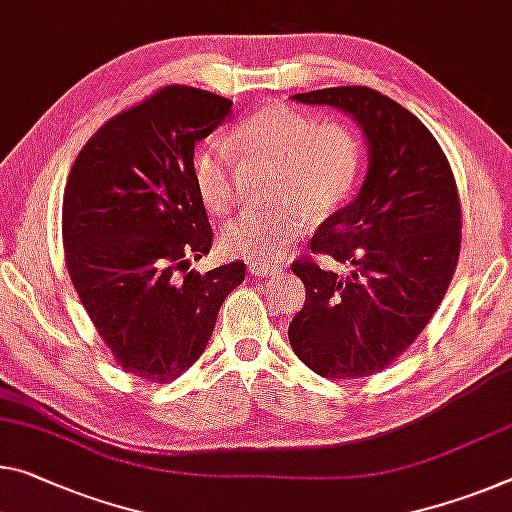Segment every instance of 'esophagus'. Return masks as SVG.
I'll use <instances>...</instances> for the list:
<instances>
[{"mask_svg": "<svg viewBox=\"0 0 512 512\" xmlns=\"http://www.w3.org/2000/svg\"><path fill=\"white\" fill-rule=\"evenodd\" d=\"M278 271H280L278 264H266V262L250 264V273H253L255 278H266V275H273V273H278Z\"/></svg>", "mask_w": 512, "mask_h": 512, "instance_id": "obj_1", "label": "esophagus"}]
</instances>
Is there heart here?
Instances as JSON below:
<instances>
[{"label":"heart","instance_id":"heart-1","mask_svg":"<svg viewBox=\"0 0 512 512\" xmlns=\"http://www.w3.org/2000/svg\"><path fill=\"white\" fill-rule=\"evenodd\" d=\"M234 157L278 166L271 198L280 207L241 214L221 234L227 255L253 262L285 255L307 232L310 216L326 218L344 205L360 175V143L346 125L269 104L243 118L225 143L214 141L198 152L193 177L214 216L232 207Z\"/></svg>","mask_w":512,"mask_h":512}]
</instances>
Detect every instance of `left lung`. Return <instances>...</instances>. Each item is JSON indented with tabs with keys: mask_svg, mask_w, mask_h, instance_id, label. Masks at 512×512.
I'll list each match as a JSON object with an SVG mask.
<instances>
[{
	"mask_svg": "<svg viewBox=\"0 0 512 512\" xmlns=\"http://www.w3.org/2000/svg\"><path fill=\"white\" fill-rule=\"evenodd\" d=\"M362 127L369 170L360 193L319 225L312 254L352 266L346 279L311 257L291 264L305 305L289 344L323 378L383 371L421 335L449 289L460 255V198L449 159L417 116L367 86L298 93Z\"/></svg>",
	"mask_w": 512,
	"mask_h": 512,
	"instance_id": "8db88e82",
	"label": "left lung"
}]
</instances>
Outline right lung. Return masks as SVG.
Returning a JSON list of instances; mask_svg holds the SVG:
<instances>
[{
    "mask_svg": "<svg viewBox=\"0 0 512 512\" xmlns=\"http://www.w3.org/2000/svg\"><path fill=\"white\" fill-rule=\"evenodd\" d=\"M230 111L221 95L164 86L107 120L70 170V280L118 367L148 383H170L200 358L223 300L246 278L243 262L189 269L214 237L193 150Z\"/></svg>",
    "mask_w": 512,
    "mask_h": 512,
    "instance_id": "1",
    "label": "right lung"
}]
</instances>
